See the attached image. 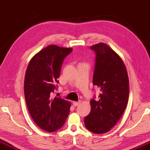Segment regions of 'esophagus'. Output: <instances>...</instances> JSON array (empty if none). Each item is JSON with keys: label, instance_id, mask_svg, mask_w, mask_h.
Returning a JSON list of instances; mask_svg holds the SVG:
<instances>
[{"label": "esophagus", "instance_id": "esophagus-1", "mask_svg": "<svg viewBox=\"0 0 150 150\" xmlns=\"http://www.w3.org/2000/svg\"><path fill=\"white\" fill-rule=\"evenodd\" d=\"M79 104H80V101H73V106H75V107L79 105Z\"/></svg>", "mask_w": 150, "mask_h": 150}]
</instances>
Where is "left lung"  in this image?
<instances>
[{
	"instance_id": "obj_1",
	"label": "left lung",
	"mask_w": 150,
	"mask_h": 150,
	"mask_svg": "<svg viewBox=\"0 0 150 150\" xmlns=\"http://www.w3.org/2000/svg\"><path fill=\"white\" fill-rule=\"evenodd\" d=\"M96 53L93 84L100 90L99 99H91V110L84 118L88 130L96 134L109 132L122 117L129 97V79L122 59L105 43L90 47Z\"/></svg>"
}]
</instances>
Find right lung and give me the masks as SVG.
<instances>
[{
	"mask_svg": "<svg viewBox=\"0 0 150 150\" xmlns=\"http://www.w3.org/2000/svg\"><path fill=\"white\" fill-rule=\"evenodd\" d=\"M73 49L51 45L33 57L25 77L24 92L28 110L42 129L53 132L63 126L70 112L71 102L53 97L57 89L64 59Z\"/></svg>",
	"mask_w": 150,
	"mask_h": 150,
	"instance_id": "1",
	"label": "right lung"
}]
</instances>
